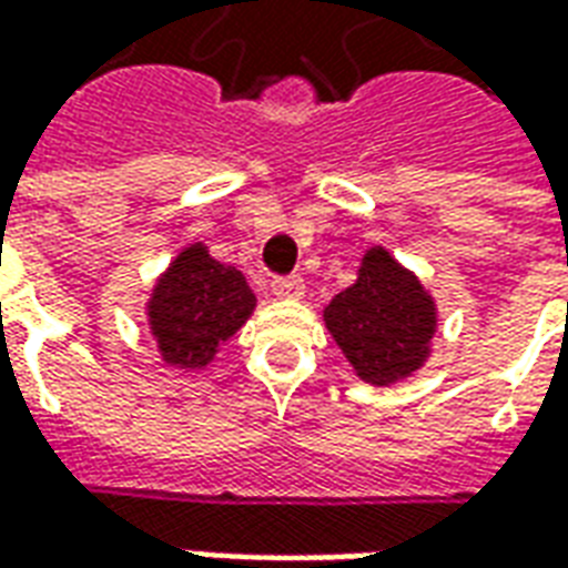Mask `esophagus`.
Segmentation results:
<instances>
[{
  "label": "esophagus",
  "mask_w": 568,
  "mask_h": 568,
  "mask_svg": "<svg viewBox=\"0 0 568 568\" xmlns=\"http://www.w3.org/2000/svg\"><path fill=\"white\" fill-rule=\"evenodd\" d=\"M273 295L297 301V297H304V280L301 276H280V280H273Z\"/></svg>",
  "instance_id": "34e87169"
}]
</instances>
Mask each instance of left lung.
Here are the masks:
<instances>
[{
  "label": "left lung",
  "mask_w": 568,
  "mask_h": 568,
  "mask_svg": "<svg viewBox=\"0 0 568 568\" xmlns=\"http://www.w3.org/2000/svg\"><path fill=\"white\" fill-rule=\"evenodd\" d=\"M325 328L356 377L371 386H389L426 365L438 332V307L414 271L371 246L356 283L322 310Z\"/></svg>",
  "instance_id": "8db88e82"
}]
</instances>
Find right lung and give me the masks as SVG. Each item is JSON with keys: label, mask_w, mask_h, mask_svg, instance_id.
Returning a JSON list of instances; mask_svg holds the SVG:
<instances>
[{"label": "right lung", "mask_w": 568, "mask_h": 568, "mask_svg": "<svg viewBox=\"0 0 568 568\" xmlns=\"http://www.w3.org/2000/svg\"><path fill=\"white\" fill-rule=\"evenodd\" d=\"M255 310L246 276L191 243L151 288L145 316L158 353L170 368L203 371Z\"/></svg>", "instance_id": "right-lung-1"}]
</instances>
